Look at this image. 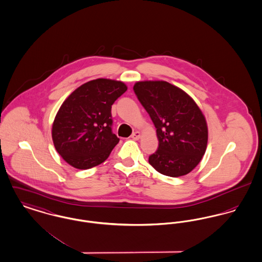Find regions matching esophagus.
<instances>
[{"instance_id":"esophagus-1","label":"esophagus","mask_w":262,"mask_h":262,"mask_svg":"<svg viewBox=\"0 0 262 262\" xmlns=\"http://www.w3.org/2000/svg\"><path fill=\"white\" fill-rule=\"evenodd\" d=\"M140 138H141V133H140V132H135V133L132 135V139L135 140V141H138Z\"/></svg>"}]
</instances>
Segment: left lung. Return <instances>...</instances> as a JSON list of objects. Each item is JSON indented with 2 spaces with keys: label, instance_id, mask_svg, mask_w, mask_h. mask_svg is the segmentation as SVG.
I'll return each instance as SVG.
<instances>
[{
  "label": "left lung",
  "instance_id": "8db88e82",
  "mask_svg": "<svg viewBox=\"0 0 262 262\" xmlns=\"http://www.w3.org/2000/svg\"><path fill=\"white\" fill-rule=\"evenodd\" d=\"M134 91L157 128L159 148L148 162L167 177L189 173L207 146L208 129L202 110L184 91L167 81H137Z\"/></svg>",
  "mask_w": 262,
  "mask_h": 262
}]
</instances>
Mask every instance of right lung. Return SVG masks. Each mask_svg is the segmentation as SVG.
<instances>
[{
    "instance_id": "1",
    "label": "right lung",
    "mask_w": 262,
    "mask_h": 262,
    "mask_svg": "<svg viewBox=\"0 0 262 262\" xmlns=\"http://www.w3.org/2000/svg\"><path fill=\"white\" fill-rule=\"evenodd\" d=\"M126 90L122 81L97 79L64 100L52 126L54 145L63 161L88 169L108 158L120 141L112 132V105Z\"/></svg>"
}]
</instances>
